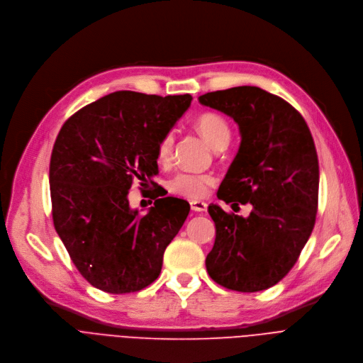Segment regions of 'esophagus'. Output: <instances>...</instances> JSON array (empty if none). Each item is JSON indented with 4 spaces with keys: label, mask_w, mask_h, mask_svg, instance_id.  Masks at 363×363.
I'll return each instance as SVG.
<instances>
[{
    "label": "esophagus",
    "mask_w": 363,
    "mask_h": 363,
    "mask_svg": "<svg viewBox=\"0 0 363 363\" xmlns=\"http://www.w3.org/2000/svg\"><path fill=\"white\" fill-rule=\"evenodd\" d=\"M190 207H191L193 211L203 213V211H206L207 204H206L204 201H200V200H191V201H190Z\"/></svg>",
    "instance_id": "1"
}]
</instances>
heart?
Wrapping results in <instances>:
<instances>
[{"instance_id":"b5f03b06","label":"heart","mask_w":363,"mask_h":363,"mask_svg":"<svg viewBox=\"0 0 363 363\" xmlns=\"http://www.w3.org/2000/svg\"><path fill=\"white\" fill-rule=\"evenodd\" d=\"M197 130L204 137L213 149L222 146L229 141L230 130L228 123L217 114L206 113L201 114L196 121ZM173 149V134L167 133L159 144L157 160L160 164H166L170 160ZM213 177L208 174H193V173H179L169 182V190L179 196L199 199L206 196L207 189L213 184Z\"/></svg>"}]
</instances>
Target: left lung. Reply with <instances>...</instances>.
<instances>
[{"instance_id": "left-lung-1", "label": "left lung", "mask_w": 363, "mask_h": 363, "mask_svg": "<svg viewBox=\"0 0 363 363\" xmlns=\"http://www.w3.org/2000/svg\"><path fill=\"white\" fill-rule=\"evenodd\" d=\"M199 103L233 118L240 133L217 197L252 206L247 217L208 206L216 239L207 272L232 291H264L294 267L315 226L319 163L311 130L291 104L259 87L207 93Z\"/></svg>"}]
</instances>
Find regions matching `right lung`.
<instances>
[{"instance_id": "add662e5", "label": "right lung", "mask_w": 363, "mask_h": 363, "mask_svg": "<svg viewBox=\"0 0 363 363\" xmlns=\"http://www.w3.org/2000/svg\"><path fill=\"white\" fill-rule=\"evenodd\" d=\"M191 100L114 91L71 116L57 135L50 162L54 226L72 263L103 292L131 294L153 283L190 211L187 201L169 196L141 216L130 207L128 190L135 180L153 182L159 144Z\"/></svg>"}]
</instances>
